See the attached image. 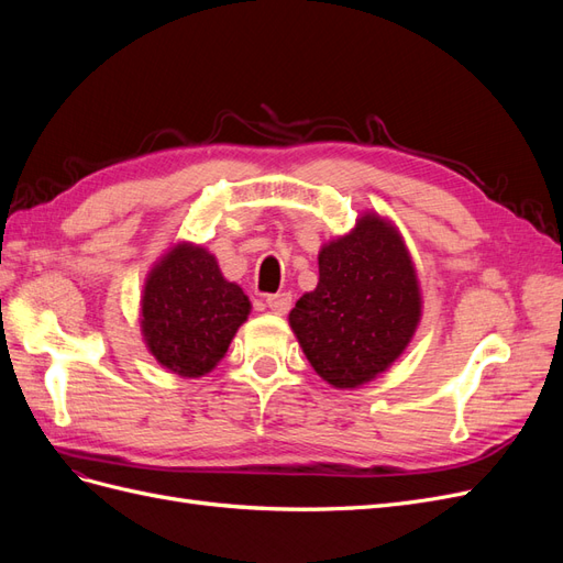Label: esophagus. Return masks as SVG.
<instances>
[{"label": "esophagus", "mask_w": 563, "mask_h": 563, "mask_svg": "<svg viewBox=\"0 0 563 563\" xmlns=\"http://www.w3.org/2000/svg\"><path fill=\"white\" fill-rule=\"evenodd\" d=\"M267 308L275 312V314H286L288 310H291V294H272L265 298Z\"/></svg>", "instance_id": "1"}]
</instances>
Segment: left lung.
<instances>
[{"label":"left lung","mask_w":563,"mask_h":563,"mask_svg":"<svg viewBox=\"0 0 563 563\" xmlns=\"http://www.w3.org/2000/svg\"><path fill=\"white\" fill-rule=\"evenodd\" d=\"M418 319L413 263L378 216L321 249L317 288L288 314L312 368L335 387L376 378L404 352Z\"/></svg>","instance_id":"1"}]
</instances>
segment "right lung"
<instances>
[{
  "mask_svg": "<svg viewBox=\"0 0 563 563\" xmlns=\"http://www.w3.org/2000/svg\"><path fill=\"white\" fill-rule=\"evenodd\" d=\"M249 310V298L223 279L209 251L180 244L147 277L145 343L168 371L199 378L223 360Z\"/></svg>",
  "mask_w": 563,
  "mask_h": 563,
  "instance_id": "right-lung-1",
  "label": "right lung"
}]
</instances>
